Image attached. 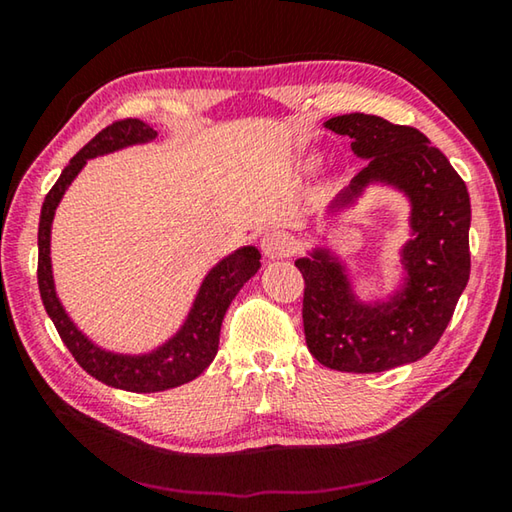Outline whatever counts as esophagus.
Masks as SVG:
<instances>
[{
	"label": "esophagus",
	"instance_id": "34e87169",
	"mask_svg": "<svg viewBox=\"0 0 512 512\" xmlns=\"http://www.w3.org/2000/svg\"><path fill=\"white\" fill-rule=\"evenodd\" d=\"M262 250L266 257L277 259V257H289L298 250V241L291 235L289 230H268L262 237Z\"/></svg>",
	"mask_w": 512,
	"mask_h": 512
}]
</instances>
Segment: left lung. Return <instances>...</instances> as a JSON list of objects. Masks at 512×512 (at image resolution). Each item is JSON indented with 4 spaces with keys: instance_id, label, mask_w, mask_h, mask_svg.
<instances>
[{
    "instance_id": "1",
    "label": "left lung",
    "mask_w": 512,
    "mask_h": 512,
    "mask_svg": "<svg viewBox=\"0 0 512 512\" xmlns=\"http://www.w3.org/2000/svg\"><path fill=\"white\" fill-rule=\"evenodd\" d=\"M325 128L348 135L352 151L368 158L332 210L350 205L370 183L393 185L411 201L413 239L402 248L404 289L375 305L357 300L329 250L298 259L307 348L332 370L384 372L429 354L452 320L470 280V194L418 128L363 112L327 119Z\"/></svg>"
}]
</instances>
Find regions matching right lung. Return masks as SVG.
Masks as SVG:
<instances>
[{"label": "right lung", "mask_w": 512, "mask_h": 512, "mask_svg": "<svg viewBox=\"0 0 512 512\" xmlns=\"http://www.w3.org/2000/svg\"><path fill=\"white\" fill-rule=\"evenodd\" d=\"M158 135L142 119H119L103 128L83 149L69 160L67 167L60 173L56 185L42 203L40 225H38V289L42 305H45L49 318L54 320L60 339L79 361V366L112 388L131 393H158L167 388L183 386L187 381L196 379L210 366L219 350V332L225 311L235 300L239 289L259 271V250L255 246H244L235 253L221 259L201 284V291L194 300L185 325L180 332L169 339L162 348L140 357H128V354H115L94 345L88 336L81 334L76 325L65 314L63 305L56 296L54 275H51V221L54 212L63 198L65 189L79 176L85 162L97 155H106L112 151L124 149L131 144H144Z\"/></svg>", "instance_id": "obj_1"}]
</instances>
